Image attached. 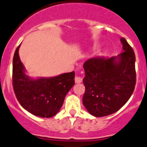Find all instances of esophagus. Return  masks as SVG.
<instances>
[{
  "instance_id": "1",
  "label": "esophagus",
  "mask_w": 147,
  "mask_h": 147,
  "mask_svg": "<svg viewBox=\"0 0 147 147\" xmlns=\"http://www.w3.org/2000/svg\"><path fill=\"white\" fill-rule=\"evenodd\" d=\"M75 81L76 83H81L82 82V78L80 76H76L75 78Z\"/></svg>"
}]
</instances>
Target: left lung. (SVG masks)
<instances>
[{"mask_svg": "<svg viewBox=\"0 0 147 147\" xmlns=\"http://www.w3.org/2000/svg\"><path fill=\"white\" fill-rule=\"evenodd\" d=\"M122 53L110 58L92 57L83 65L84 106L92 116H107L128 101L136 84L135 54L124 38Z\"/></svg>", "mask_w": 147, "mask_h": 147, "instance_id": "left-lung-1", "label": "left lung"}]
</instances>
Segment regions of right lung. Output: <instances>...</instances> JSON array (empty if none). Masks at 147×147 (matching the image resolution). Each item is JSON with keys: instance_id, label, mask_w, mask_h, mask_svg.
I'll return each instance as SVG.
<instances>
[{"instance_id": "add662e5", "label": "right lung", "mask_w": 147, "mask_h": 147, "mask_svg": "<svg viewBox=\"0 0 147 147\" xmlns=\"http://www.w3.org/2000/svg\"><path fill=\"white\" fill-rule=\"evenodd\" d=\"M17 47L13 60V85L20 105L33 115L42 118L55 116L65 97L75 84V72L51 78H33L26 74Z\"/></svg>"}]
</instances>
